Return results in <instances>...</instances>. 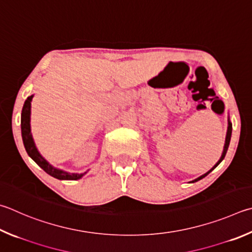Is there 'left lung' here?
<instances>
[{
  "label": "left lung",
  "mask_w": 252,
  "mask_h": 252,
  "mask_svg": "<svg viewBox=\"0 0 252 252\" xmlns=\"http://www.w3.org/2000/svg\"><path fill=\"white\" fill-rule=\"evenodd\" d=\"M231 130H232V126H231V122L229 121V119H228V129H227V134H226V141H225V145H223V151H222V154H221V157H220V158H219V161L215 164V165L210 168V170L207 172V173H205L204 175H202V176H199L198 178H196V180H194V181H191L190 183H195V182H197V181H199V180H202V178H204L205 176H207L208 174L212 172L213 170H215V168H216L217 166H218V164L220 163L222 159H223V158H225V155H226V153H227V150H228V146H229V143H230V138H231Z\"/></svg>",
  "instance_id": "8db88e82"
}]
</instances>
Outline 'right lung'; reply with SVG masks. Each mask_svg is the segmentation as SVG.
<instances>
[{"instance_id": "add662e5", "label": "right lung", "mask_w": 252, "mask_h": 252, "mask_svg": "<svg viewBox=\"0 0 252 252\" xmlns=\"http://www.w3.org/2000/svg\"><path fill=\"white\" fill-rule=\"evenodd\" d=\"M33 97L34 95H30V97L25 100V103L24 106H23V110H22V116H21L22 138H23V143H24L27 154H29L30 157L33 158L45 172L49 174L50 176L58 178V180H67V181L79 180V178L84 176L87 172L81 173V174H76V173H68L65 171L58 170V168L50 165V164L38 152L31 132V102Z\"/></svg>"}]
</instances>
